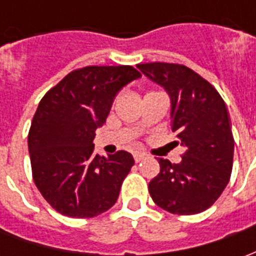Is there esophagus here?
<instances>
[{"instance_id": "1", "label": "esophagus", "mask_w": 256, "mask_h": 256, "mask_svg": "<svg viewBox=\"0 0 256 256\" xmlns=\"http://www.w3.org/2000/svg\"><path fill=\"white\" fill-rule=\"evenodd\" d=\"M145 158L144 154H134V160H136V163H138V162H141L142 159Z\"/></svg>"}]
</instances>
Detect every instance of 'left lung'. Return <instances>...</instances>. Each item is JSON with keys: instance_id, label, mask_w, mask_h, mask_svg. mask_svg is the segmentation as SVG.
Here are the masks:
<instances>
[{"instance_id": "8db88e82", "label": "left lung", "mask_w": 256, "mask_h": 256, "mask_svg": "<svg viewBox=\"0 0 256 256\" xmlns=\"http://www.w3.org/2000/svg\"><path fill=\"white\" fill-rule=\"evenodd\" d=\"M137 68L168 93L176 144L185 146L177 164L159 159L160 172L148 185L150 198L172 214H198L215 203L230 180L234 140L225 101L182 64L145 63Z\"/></svg>"}]
</instances>
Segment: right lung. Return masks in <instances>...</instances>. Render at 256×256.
<instances>
[{
	"instance_id": "add662e5",
	"label": "right lung",
	"mask_w": 256,
	"mask_h": 256,
	"mask_svg": "<svg viewBox=\"0 0 256 256\" xmlns=\"http://www.w3.org/2000/svg\"><path fill=\"white\" fill-rule=\"evenodd\" d=\"M140 76L132 66H89L71 71L40 101L28 132L31 170L60 214L93 218L116 203L133 156L96 155L93 140L118 92Z\"/></svg>"
}]
</instances>
